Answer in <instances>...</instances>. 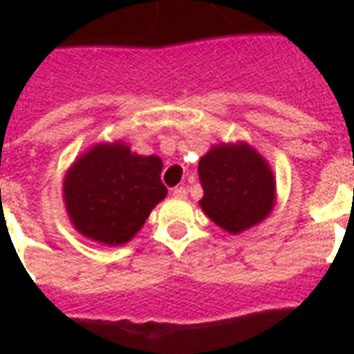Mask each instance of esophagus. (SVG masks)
Segmentation results:
<instances>
[{
	"instance_id": "obj_1",
	"label": "esophagus",
	"mask_w": 354,
	"mask_h": 354,
	"mask_svg": "<svg viewBox=\"0 0 354 354\" xmlns=\"http://www.w3.org/2000/svg\"><path fill=\"white\" fill-rule=\"evenodd\" d=\"M172 196H174V198H187V189L174 187L172 189Z\"/></svg>"
}]
</instances>
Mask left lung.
<instances>
[{
  "mask_svg": "<svg viewBox=\"0 0 354 354\" xmlns=\"http://www.w3.org/2000/svg\"><path fill=\"white\" fill-rule=\"evenodd\" d=\"M200 205L230 233L255 226L274 205L275 182L266 161L248 145H218L198 163Z\"/></svg>",
  "mask_w": 354,
  "mask_h": 354,
  "instance_id": "1",
  "label": "left lung"
}]
</instances>
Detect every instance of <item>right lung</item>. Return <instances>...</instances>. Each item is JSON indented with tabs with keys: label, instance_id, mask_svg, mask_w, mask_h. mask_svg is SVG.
Returning <instances> with one entry per match:
<instances>
[{
	"label": "right lung",
	"instance_id": "right-lung-1",
	"mask_svg": "<svg viewBox=\"0 0 354 354\" xmlns=\"http://www.w3.org/2000/svg\"><path fill=\"white\" fill-rule=\"evenodd\" d=\"M161 169L158 156L132 154L122 143L97 145L71 167L64 183L73 226L110 246L128 242L167 196Z\"/></svg>",
	"mask_w": 354,
	"mask_h": 354
}]
</instances>
